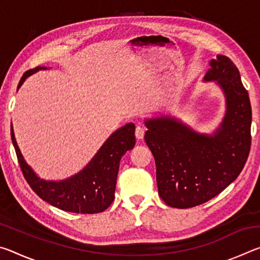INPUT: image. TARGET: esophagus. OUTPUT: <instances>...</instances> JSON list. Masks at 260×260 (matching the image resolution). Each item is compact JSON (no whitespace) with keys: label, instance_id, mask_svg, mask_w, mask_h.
<instances>
[{"label":"esophagus","instance_id":"34e87169","mask_svg":"<svg viewBox=\"0 0 260 260\" xmlns=\"http://www.w3.org/2000/svg\"><path fill=\"white\" fill-rule=\"evenodd\" d=\"M144 133H146V129L143 127L138 126L135 129V138L138 140H142L144 138Z\"/></svg>","mask_w":260,"mask_h":260}]
</instances>
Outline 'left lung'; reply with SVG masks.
<instances>
[{"instance_id": "1", "label": "left lung", "mask_w": 260, "mask_h": 260, "mask_svg": "<svg viewBox=\"0 0 260 260\" xmlns=\"http://www.w3.org/2000/svg\"><path fill=\"white\" fill-rule=\"evenodd\" d=\"M209 65L203 81L219 86L226 102L217 129L199 133L169 114L144 120L158 193L172 208L188 209L213 199L239 177L249 156L252 113L239 70L222 55Z\"/></svg>"}]
</instances>
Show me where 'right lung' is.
<instances>
[{
  "label": "right lung",
  "instance_id": "add662e5",
  "mask_svg": "<svg viewBox=\"0 0 260 260\" xmlns=\"http://www.w3.org/2000/svg\"><path fill=\"white\" fill-rule=\"evenodd\" d=\"M41 70L47 68L38 67L26 71L18 88L29 76ZM11 140L26 181L39 197L68 212L93 214L103 212L114 200L120 159L135 146V125L129 122L113 132L80 172L59 181L41 179L26 162L17 144L12 125Z\"/></svg>",
  "mask_w": 260,
  "mask_h": 260
}]
</instances>
